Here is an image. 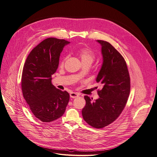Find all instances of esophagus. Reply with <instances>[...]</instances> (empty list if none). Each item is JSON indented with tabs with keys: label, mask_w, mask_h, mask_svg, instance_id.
Instances as JSON below:
<instances>
[{
	"label": "esophagus",
	"mask_w": 157,
	"mask_h": 157,
	"mask_svg": "<svg viewBox=\"0 0 157 157\" xmlns=\"http://www.w3.org/2000/svg\"><path fill=\"white\" fill-rule=\"evenodd\" d=\"M79 94L78 93H76V92H71V94H70V96H71V98H75L78 97Z\"/></svg>",
	"instance_id": "obj_1"
}]
</instances>
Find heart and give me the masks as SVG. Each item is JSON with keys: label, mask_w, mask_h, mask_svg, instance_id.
<instances>
[{"label": "heart", "mask_w": 157, "mask_h": 157, "mask_svg": "<svg viewBox=\"0 0 157 157\" xmlns=\"http://www.w3.org/2000/svg\"><path fill=\"white\" fill-rule=\"evenodd\" d=\"M79 56L81 60H82V62L84 61H90L92 62L95 57V55L94 54V52H92L90 49L88 48H81L79 50ZM67 57H64L63 60L61 62V65H63L64 64V61L66 59Z\"/></svg>", "instance_id": "1"}]
</instances>
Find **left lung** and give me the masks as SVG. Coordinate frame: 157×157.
Here are the masks:
<instances>
[{"label": "left lung", "mask_w": 157, "mask_h": 157, "mask_svg": "<svg viewBox=\"0 0 157 157\" xmlns=\"http://www.w3.org/2000/svg\"><path fill=\"white\" fill-rule=\"evenodd\" d=\"M101 46L102 65L96 82L102 85L98 91L99 98L92 101L85 96L82 109L84 120L94 128L100 129L113 123L124 109L130 93V77L125 59L109 43L97 40Z\"/></svg>", "instance_id": "left-lung-1"}]
</instances>
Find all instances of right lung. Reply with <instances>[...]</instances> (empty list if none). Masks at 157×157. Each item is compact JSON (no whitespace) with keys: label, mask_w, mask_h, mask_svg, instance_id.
Returning a JSON list of instances; mask_svg holds the SVG:
<instances>
[{"label":"right lung","mask_w":157,"mask_h":157,"mask_svg":"<svg viewBox=\"0 0 157 157\" xmlns=\"http://www.w3.org/2000/svg\"><path fill=\"white\" fill-rule=\"evenodd\" d=\"M70 42L47 38L29 54L22 70V94L35 117L43 122H51L65 111L70 95L52 83V75L58 68L59 57Z\"/></svg>","instance_id":"obj_1"}]
</instances>
